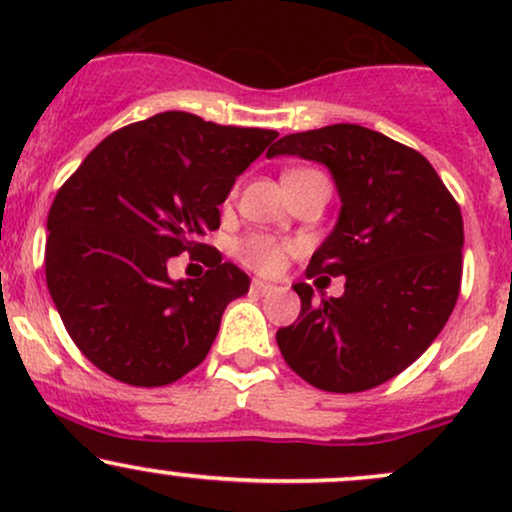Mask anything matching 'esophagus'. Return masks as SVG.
<instances>
[{
	"label": "esophagus",
	"instance_id": "1",
	"mask_svg": "<svg viewBox=\"0 0 512 512\" xmlns=\"http://www.w3.org/2000/svg\"><path fill=\"white\" fill-rule=\"evenodd\" d=\"M252 291L260 293V296H264V293H272L274 286L267 284V281H262V279H255V281H252Z\"/></svg>",
	"mask_w": 512,
	"mask_h": 512
}]
</instances>
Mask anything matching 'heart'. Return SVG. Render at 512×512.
I'll use <instances>...</instances> for the list:
<instances>
[{"label":"heart","mask_w":512,"mask_h":512,"mask_svg":"<svg viewBox=\"0 0 512 512\" xmlns=\"http://www.w3.org/2000/svg\"><path fill=\"white\" fill-rule=\"evenodd\" d=\"M286 252H289V248L284 243H276L274 238L267 236H250L236 245V255L240 257V262H245L248 267L262 274L279 272Z\"/></svg>","instance_id":"1"}]
</instances>
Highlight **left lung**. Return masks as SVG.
Wrapping results in <instances>:
<instances>
[{
	"mask_svg": "<svg viewBox=\"0 0 512 512\" xmlns=\"http://www.w3.org/2000/svg\"><path fill=\"white\" fill-rule=\"evenodd\" d=\"M298 156L330 170L342 207L308 276H346L339 298L315 303L276 332L286 363L325 392H363L409 368L457 303L464 226L457 202L419 151L361 125L286 134L267 158Z\"/></svg>",
	"mask_w": 512,
	"mask_h": 512,
	"instance_id": "8db88e82",
	"label": "left lung"
}]
</instances>
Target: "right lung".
Here are the masks:
<instances>
[{
	"mask_svg": "<svg viewBox=\"0 0 512 512\" xmlns=\"http://www.w3.org/2000/svg\"><path fill=\"white\" fill-rule=\"evenodd\" d=\"M276 137L168 110L105 137L64 182L48 214L45 276L93 366L161 387L204 361L250 276L199 240L219 228L236 178ZM182 251L203 252L202 280L169 279V257Z\"/></svg>",
	"mask_w": 512,
	"mask_h": 512,
	"instance_id": "1",
	"label": "right lung"
}]
</instances>
